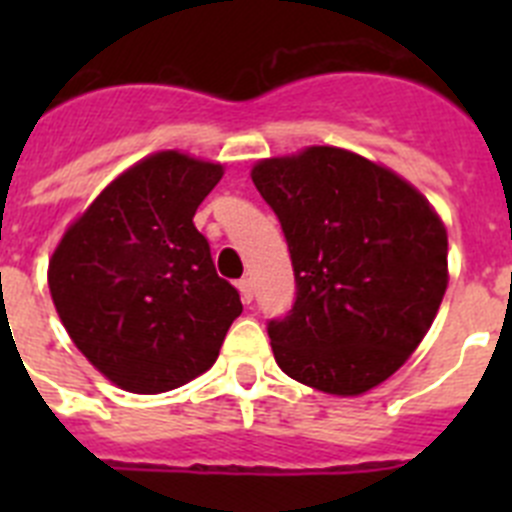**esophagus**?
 <instances>
[{
    "instance_id": "obj_1",
    "label": "esophagus",
    "mask_w": 512,
    "mask_h": 512,
    "mask_svg": "<svg viewBox=\"0 0 512 512\" xmlns=\"http://www.w3.org/2000/svg\"><path fill=\"white\" fill-rule=\"evenodd\" d=\"M238 292H241V300L248 305V302L253 300V282H251V279L243 277L241 282H238Z\"/></svg>"
}]
</instances>
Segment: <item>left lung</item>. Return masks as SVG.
<instances>
[{"instance_id": "1", "label": "left lung", "mask_w": 512, "mask_h": 512, "mask_svg": "<svg viewBox=\"0 0 512 512\" xmlns=\"http://www.w3.org/2000/svg\"><path fill=\"white\" fill-rule=\"evenodd\" d=\"M251 179L282 223L297 295L269 320L279 369L354 397L400 369L449 284V238L423 194L359 153L310 146Z\"/></svg>"}]
</instances>
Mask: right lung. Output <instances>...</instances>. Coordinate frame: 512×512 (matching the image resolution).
I'll list each match as a JSON object with an SVG mask.
<instances>
[{
	"instance_id": "1",
	"label": "right lung",
	"mask_w": 512,
	"mask_h": 512,
	"mask_svg": "<svg viewBox=\"0 0 512 512\" xmlns=\"http://www.w3.org/2000/svg\"><path fill=\"white\" fill-rule=\"evenodd\" d=\"M220 179V164L153 153L104 187L53 251L58 318L122 390L158 395L200 377L243 312L192 223Z\"/></svg>"
}]
</instances>
